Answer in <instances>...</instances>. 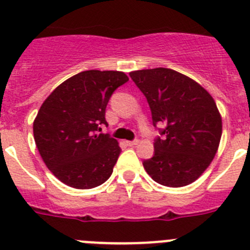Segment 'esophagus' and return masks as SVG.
I'll return each mask as SVG.
<instances>
[{
    "instance_id": "esophagus-1",
    "label": "esophagus",
    "mask_w": 250,
    "mask_h": 250,
    "mask_svg": "<svg viewBox=\"0 0 250 250\" xmlns=\"http://www.w3.org/2000/svg\"><path fill=\"white\" fill-rule=\"evenodd\" d=\"M139 143H140V141H139V140H132V141H127V145H129V146H135V145H138Z\"/></svg>"
}]
</instances>
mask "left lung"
Wrapping results in <instances>:
<instances>
[{
	"label": "left lung",
	"mask_w": 250,
	"mask_h": 250,
	"mask_svg": "<svg viewBox=\"0 0 250 250\" xmlns=\"http://www.w3.org/2000/svg\"><path fill=\"white\" fill-rule=\"evenodd\" d=\"M145 95L152 124L163 139L143 163L154 182L170 188L191 184L210 165L222 138V116L211 95L190 77L171 68L130 72Z\"/></svg>",
	"instance_id": "left-lung-1"
}]
</instances>
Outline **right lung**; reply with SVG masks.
<instances>
[{
	"mask_svg": "<svg viewBox=\"0 0 250 250\" xmlns=\"http://www.w3.org/2000/svg\"><path fill=\"white\" fill-rule=\"evenodd\" d=\"M129 81L121 71L89 70L74 75L47 96L34 120V138L46 167L60 182L91 189L111 176L121 149L98 134L106 125L112 92Z\"/></svg>",
	"mask_w": 250,
	"mask_h": 250,
	"instance_id": "right-lung-1",
	"label": "right lung"
}]
</instances>
